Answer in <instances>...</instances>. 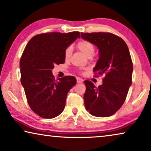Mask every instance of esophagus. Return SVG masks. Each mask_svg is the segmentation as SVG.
Here are the masks:
<instances>
[{"instance_id": "34e87169", "label": "esophagus", "mask_w": 151, "mask_h": 151, "mask_svg": "<svg viewBox=\"0 0 151 151\" xmlns=\"http://www.w3.org/2000/svg\"><path fill=\"white\" fill-rule=\"evenodd\" d=\"M76 80H77V82H78V83H82V82H83V80H82V78H79V77L76 78Z\"/></svg>"}]
</instances>
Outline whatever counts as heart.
<instances>
[{
	"instance_id": "heart-1",
	"label": "heart",
	"mask_w": 151,
	"mask_h": 151,
	"mask_svg": "<svg viewBox=\"0 0 151 151\" xmlns=\"http://www.w3.org/2000/svg\"><path fill=\"white\" fill-rule=\"evenodd\" d=\"M77 47L84 55H86V56L88 57L91 56V55L92 56L93 54L94 53V51H95L94 45L92 42H91L88 40H83L79 41L77 44ZM71 51H72V49H71V46L67 47V48H66L65 51V58L67 59L71 56Z\"/></svg>"
}]
</instances>
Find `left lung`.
Returning a JSON list of instances; mask_svg holds the SVG:
<instances>
[{
    "label": "left lung",
    "mask_w": 151,
    "mask_h": 151,
    "mask_svg": "<svg viewBox=\"0 0 151 151\" xmlns=\"http://www.w3.org/2000/svg\"><path fill=\"white\" fill-rule=\"evenodd\" d=\"M81 37L99 49L93 72L95 76H104L98 87L89 80L84 81V106L92 115L109 117L122 106L132 84L133 67L129 48L120 37L111 33L82 32Z\"/></svg>",
    "instance_id": "1"
}]
</instances>
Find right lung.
I'll return each instance as SVG.
<instances>
[{
    "label": "right lung",
    "mask_w": 151,
    "mask_h": 151,
    "mask_svg": "<svg viewBox=\"0 0 151 151\" xmlns=\"http://www.w3.org/2000/svg\"><path fill=\"white\" fill-rule=\"evenodd\" d=\"M78 38L79 32L44 33L33 37L24 49L20 81L31 109L42 118H53L63 112L68 92L76 84L71 76L55 80L51 70L65 63L66 48Z\"/></svg>",
    "instance_id": "obj_1"
}]
</instances>
